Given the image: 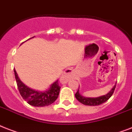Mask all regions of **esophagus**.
<instances>
[{
	"label": "esophagus",
	"instance_id": "esophagus-1",
	"mask_svg": "<svg viewBox=\"0 0 132 132\" xmlns=\"http://www.w3.org/2000/svg\"><path fill=\"white\" fill-rule=\"evenodd\" d=\"M73 69H72V68H67L64 73L62 74V77H60V82L62 83H67L69 80H70L73 77Z\"/></svg>",
	"mask_w": 132,
	"mask_h": 132
}]
</instances>
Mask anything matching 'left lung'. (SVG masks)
<instances>
[{
	"label": "left lung",
	"instance_id": "1",
	"mask_svg": "<svg viewBox=\"0 0 132 132\" xmlns=\"http://www.w3.org/2000/svg\"><path fill=\"white\" fill-rule=\"evenodd\" d=\"M116 85H114V87L111 89V90L108 93V94L103 95V96H99L97 97H84L79 93V87L77 93L75 94V97L77 99V100L83 104L87 105V106H97L100 105L104 103L105 102H106L110 97L112 96V94L114 91Z\"/></svg>",
	"mask_w": 132,
	"mask_h": 132
}]
</instances>
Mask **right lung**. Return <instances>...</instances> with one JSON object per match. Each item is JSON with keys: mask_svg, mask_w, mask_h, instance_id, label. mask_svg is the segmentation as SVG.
I'll use <instances>...</instances> for the list:
<instances>
[{"mask_svg": "<svg viewBox=\"0 0 132 132\" xmlns=\"http://www.w3.org/2000/svg\"><path fill=\"white\" fill-rule=\"evenodd\" d=\"M14 73L18 89L21 97L31 106L37 107L49 106L53 103L58 97L61 88L58 84V80L52 83L48 89L44 92H40L26 86L20 80L15 70H14Z\"/></svg>", "mask_w": 132, "mask_h": 132, "instance_id": "add662e5", "label": "right lung"}]
</instances>
